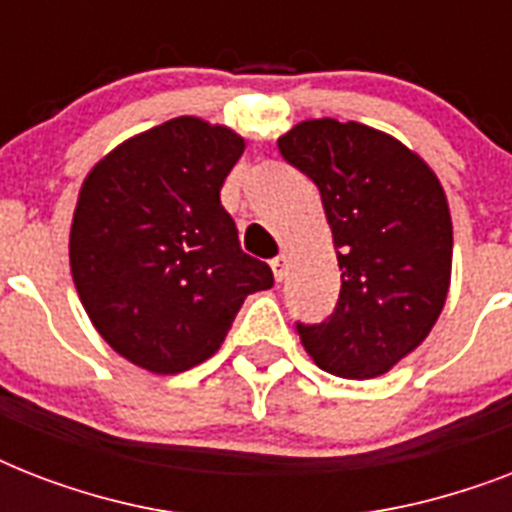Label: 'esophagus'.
I'll return each mask as SVG.
<instances>
[{
  "instance_id": "1",
  "label": "esophagus",
  "mask_w": 512,
  "mask_h": 512,
  "mask_svg": "<svg viewBox=\"0 0 512 512\" xmlns=\"http://www.w3.org/2000/svg\"><path fill=\"white\" fill-rule=\"evenodd\" d=\"M271 268H273V276H276V281H284L289 276V257L279 255L271 263Z\"/></svg>"
}]
</instances>
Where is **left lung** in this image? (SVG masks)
<instances>
[{"mask_svg":"<svg viewBox=\"0 0 512 512\" xmlns=\"http://www.w3.org/2000/svg\"><path fill=\"white\" fill-rule=\"evenodd\" d=\"M319 185L340 265V300L319 327L297 324L324 372L372 380L422 345L452 284V215L417 151L358 122L305 119L279 138Z\"/></svg>","mask_w":512,"mask_h":512,"instance_id":"1","label":"left lung"}]
</instances>
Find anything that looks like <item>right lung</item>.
<instances>
[{"mask_svg": "<svg viewBox=\"0 0 512 512\" xmlns=\"http://www.w3.org/2000/svg\"><path fill=\"white\" fill-rule=\"evenodd\" d=\"M244 148L225 124L177 116L108 151L79 188L74 287L98 335L146 372L215 356L247 295L273 287L220 204Z\"/></svg>", "mask_w": 512, "mask_h": 512, "instance_id": "obj_1", "label": "right lung"}]
</instances>
